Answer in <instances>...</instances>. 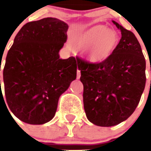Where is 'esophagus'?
<instances>
[{
  "label": "esophagus",
  "mask_w": 151,
  "mask_h": 151,
  "mask_svg": "<svg viewBox=\"0 0 151 151\" xmlns=\"http://www.w3.org/2000/svg\"><path fill=\"white\" fill-rule=\"evenodd\" d=\"M81 78V72L80 70L78 69V71H77V79H79Z\"/></svg>",
  "instance_id": "obj_1"
}]
</instances>
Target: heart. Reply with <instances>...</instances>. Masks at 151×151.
Here are the masks:
<instances>
[{
    "mask_svg": "<svg viewBox=\"0 0 151 151\" xmlns=\"http://www.w3.org/2000/svg\"><path fill=\"white\" fill-rule=\"evenodd\" d=\"M73 43L82 49L85 59L92 63H99L111 56L119 43V37L115 30L96 25L76 35Z\"/></svg>",
    "mask_w": 151,
    "mask_h": 151,
    "instance_id": "1",
    "label": "heart"
}]
</instances>
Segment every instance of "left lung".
<instances>
[{
  "instance_id": "8db88e82",
  "label": "left lung",
  "mask_w": 151,
  "mask_h": 151,
  "mask_svg": "<svg viewBox=\"0 0 151 151\" xmlns=\"http://www.w3.org/2000/svg\"><path fill=\"white\" fill-rule=\"evenodd\" d=\"M112 22L122 32V38L111 56L99 63L77 58L85 114L90 122L102 127L128 119L146 85V61L138 40L132 32Z\"/></svg>"
}]
</instances>
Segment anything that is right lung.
I'll use <instances>...</instances> for the list:
<instances>
[{
	"instance_id": "obj_1",
	"label": "right lung",
	"mask_w": 151,
	"mask_h": 151,
	"mask_svg": "<svg viewBox=\"0 0 151 151\" xmlns=\"http://www.w3.org/2000/svg\"><path fill=\"white\" fill-rule=\"evenodd\" d=\"M68 27L55 18L27 22L7 54L3 70L5 99L13 114L25 123L50 122L60 96L76 79L75 58L59 59Z\"/></svg>"
}]
</instances>
